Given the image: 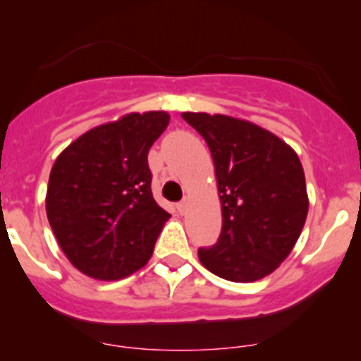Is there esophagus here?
<instances>
[{"label":"esophagus","instance_id":"obj_1","mask_svg":"<svg viewBox=\"0 0 361 361\" xmlns=\"http://www.w3.org/2000/svg\"><path fill=\"white\" fill-rule=\"evenodd\" d=\"M186 209H188V202H186V200L180 202V204H176V210H178V212H180V214H185Z\"/></svg>","mask_w":361,"mask_h":361}]
</instances>
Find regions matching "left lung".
<instances>
[{
  "label": "left lung",
  "mask_w": 361,
  "mask_h": 361,
  "mask_svg": "<svg viewBox=\"0 0 361 361\" xmlns=\"http://www.w3.org/2000/svg\"><path fill=\"white\" fill-rule=\"evenodd\" d=\"M212 154L222 231L198 258L224 280L256 281L290 255L309 210L304 168L288 144L255 123L227 115L181 114Z\"/></svg>",
  "instance_id": "left-lung-1"
}]
</instances>
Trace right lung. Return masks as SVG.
<instances>
[{
	"label": "right lung",
	"instance_id": "obj_1",
	"mask_svg": "<svg viewBox=\"0 0 361 361\" xmlns=\"http://www.w3.org/2000/svg\"><path fill=\"white\" fill-rule=\"evenodd\" d=\"M166 111L128 114L69 144L54 163L45 209L68 259L97 280H120L151 258L171 215L152 198L147 152Z\"/></svg>",
	"mask_w": 361,
	"mask_h": 361
}]
</instances>
